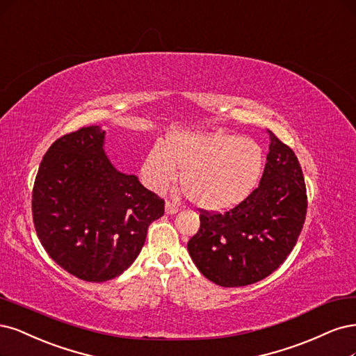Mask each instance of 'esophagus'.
I'll use <instances>...</instances> for the list:
<instances>
[{
    "label": "esophagus",
    "instance_id": "esophagus-1",
    "mask_svg": "<svg viewBox=\"0 0 356 356\" xmlns=\"http://www.w3.org/2000/svg\"><path fill=\"white\" fill-rule=\"evenodd\" d=\"M165 211L168 215H174L178 212V204L174 202H166L165 203Z\"/></svg>",
    "mask_w": 356,
    "mask_h": 356
}]
</instances>
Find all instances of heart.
Listing matches in <instances>:
<instances>
[{
	"label": "heart",
	"mask_w": 356,
	"mask_h": 356,
	"mask_svg": "<svg viewBox=\"0 0 356 356\" xmlns=\"http://www.w3.org/2000/svg\"><path fill=\"white\" fill-rule=\"evenodd\" d=\"M177 169L181 187L193 203L207 211H225L257 186L264 153L259 144L246 137L175 131L145 156L141 177L147 187L162 191L175 179Z\"/></svg>",
	"instance_id": "heart-1"
}]
</instances>
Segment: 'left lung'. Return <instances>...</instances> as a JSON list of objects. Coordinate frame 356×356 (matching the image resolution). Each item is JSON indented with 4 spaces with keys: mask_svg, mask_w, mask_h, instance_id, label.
Instances as JSON below:
<instances>
[{
    "mask_svg": "<svg viewBox=\"0 0 356 356\" xmlns=\"http://www.w3.org/2000/svg\"><path fill=\"white\" fill-rule=\"evenodd\" d=\"M269 153L259 186L232 209L200 211L187 249L199 271L222 287L249 286L283 264L303 228L308 197L298 157L268 131Z\"/></svg>",
    "mask_w": 356,
    "mask_h": 356,
    "instance_id": "8db88e82",
    "label": "left lung"
}]
</instances>
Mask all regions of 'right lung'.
Returning a JSON list of instances; mask_svg holds the SVG:
<instances>
[{
	"label": "right lung",
	"instance_id": "add662e5",
	"mask_svg": "<svg viewBox=\"0 0 356 356\" xmlns=\"http://www.w3.org/2000/svg\"><path fill=\"white\" fill-rule=\"evenodd\" d=\"M106 132L81 128L44 154L32 191L36 234L51 259L90 283H103L137 259L165 202L104 153Z\"/></svg>",
	"mask_w": 356,
	"mask_h": 356
}]
</instances>
